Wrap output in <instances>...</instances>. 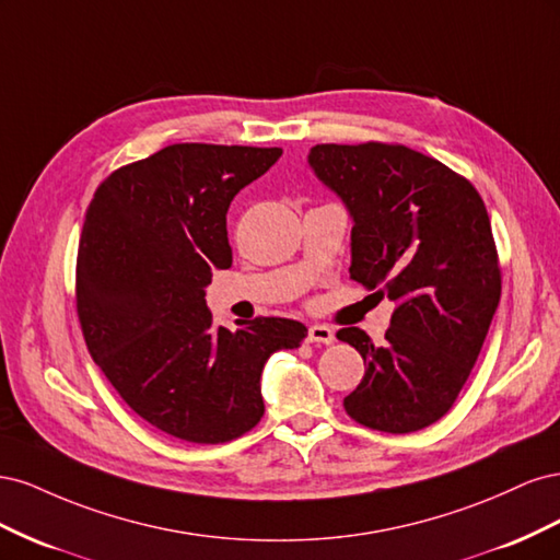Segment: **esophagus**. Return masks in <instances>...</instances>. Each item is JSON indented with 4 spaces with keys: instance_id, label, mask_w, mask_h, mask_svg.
Returning a JSON list of instances; mask_svg holds the SVG:
<instances>
[{
    "instance_id": "34e87169",
    "label": "esophagus",
    "mask_w": 560,
    "mask_h": 560,
    "mask_svg": "<svg viewBox=\"0 0 560 560\" xmlns=\"http://www.w3.org/2000/svg\"><path fill=\"white\" fill-rule=\"evenodd\" d=\"M308 341L311 343H325V346H331L336 338H334V331L325 325H313L308 327Z\"/></svg>"
}]
</instances>
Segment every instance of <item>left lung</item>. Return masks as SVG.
I'll use <instances>...</instances> for the list:
<instances>
[{"label":"left lung","instance_id":"obj_1","mask_svg":"<svg viewBox=\"0 0 560 560\" xmlns=\"http://www.w3.org/2000/svg\"><path fill=\"white\" fill-rule=\"evenodd\" d=\"M308 161L352 214L350 278L395 301L383 346L358 327L336 334L366 366L346 413L369 430L418 432L451 411L500 303L483 200L467 177L404 144H315Z\"/></svg>","mask_w":560,"mask_h":560}]
</instances>
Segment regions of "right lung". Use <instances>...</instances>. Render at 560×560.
Returning <instances> with one entry per match:
<instances>
[{
	"label": "right lung",
	"mask_w": 560,
	"mask_h": 560,
	"mask_svg": "<svg viewBox=\"0 0 560 560\" xmlns=\"http://www.w3.org/2000/svg\"><path fill=\"white\" fill-rule=\"evenodd\" d=\"M280 147L171 144L97 186L77 254V313L93 362L149 425L189 444H226L264 418L261 371L308 329L254 317L231 331L206 303L229 268L226 212Z\"/></svg>",
	"instance_id": "right-lung-1"
}]
</instances>
